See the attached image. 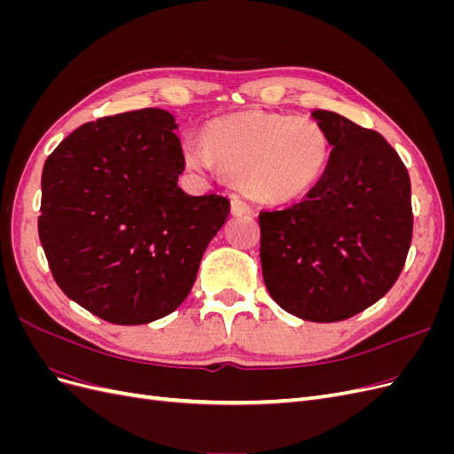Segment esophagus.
Segmentation results:
<instances>
[{
  "instance_id": "esophagus-1",
  "label": "esophagus",
  "mask_w": 454,
  "mask_h": 454,
  "mask_svg": "<svg viewBox=\"0 0 454 454\" xmlns=\"http://www.w3.org/2000/svg\"><path fill=\"white\" fill-rule=\"evenodd\" d=\"M231 208H232V214H237V215H240V214H252V206L246 202L244 199H240V197L232 199Z\"/></svg>"
}]
</instances>
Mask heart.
Instances as JSON below:
<instances>
[{"label": "heart", "instance_id": "b5f03b06", "mask_svg": "<svg viewBox=\"0 0 454 454\" xmlns=\"http://www.w3.org/2000/svg\"><path fill=\"white\" fill-rule=\"evenodd\" d=\"M191 168H219L257 200L292 202L320 182L332 140L318 121L284 114L242 112L212 121L200 136H187Z\"/></svg>", "mask_w": 454, "mask_h": 454}]
</instances>
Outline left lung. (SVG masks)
Returning <instances> with one entry per match:
<instances>
[{"instance_id":"obj_1","label":"left lung","mask_w":454,"mask_h":454,"mask_svg":"<svg viewBox=\"0 0 454 454\" xmlns=\"http://www.w3.org/2000/svg\"><path fill=\"white\" fill-rule=\"evenodd\" d=\"M332 157L307 197L261 210V265L270 297L310 322H339L387 295L413 239L403 160L375 130L316 109Z\"/></svg>"}]
</instances>
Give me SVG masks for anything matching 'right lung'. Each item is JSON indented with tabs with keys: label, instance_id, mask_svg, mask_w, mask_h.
<instances>
[{
	"label": "right lung",
	"instance_id": "1",
	"mask_svg": "<svg viewBox=\"0 0 454 454\" xmlns=\"http://www.w3.org/2000/svg\"><path fill=\"white\" fill-rule=\"evenodd\" d=\"M174 117L157 107L85 122L47 157L39 240L60 290L98 318L138 325L184 303L231 202L177 185Z\"/></svg>",
	"mask_w": 454,
	"mask_h": 454
}]
</instances>
